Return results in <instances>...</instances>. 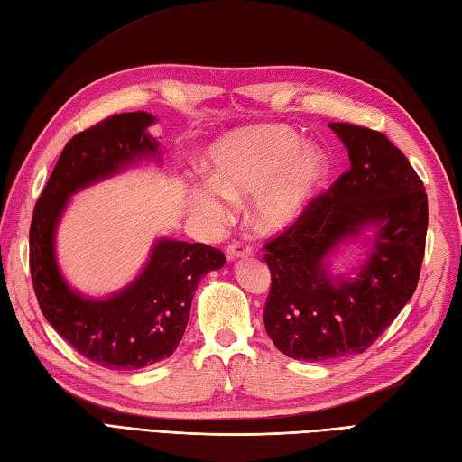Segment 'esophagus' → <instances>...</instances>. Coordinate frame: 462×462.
Instances as JSON below:
<instances>
[{
  "label": "esophagus",
  "mask_w": 462,
  "mask_h": 462,
  "mask_svg": "<svg viewBox=\"0 0 462 462\" xmlns=\"http://www.w3.org/2000/svg\"><path fill=\"white\" fill-rule=\"evenodd\" d=\"M248 255H252V248H250V245L242 244V242L230 244L228 250H226L228 262H236V260H240V257H248Z\"/></svg>",
  "instance_id": "34e87169"
}]
</instances>
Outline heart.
Returning a JSON list of instances; mask_svg holds the SVG:
<instances>
[{
  "mask_svg": "<svg viewBox=\"0 0 462 462\" xmlns=\"http://www.w3.org/2000/svg\"><path fill=\"white\" fill-rule=\"evenodd\" d=\"M210 173L190 182V207L208 224H222L236 200H250L252 226L265 236L282 234L301 220L323 190L327 153L295 130L263 124L230 132L214 142Z\"/></svg>",
  "mask_w": 462,
  "mask_h": 462,
  "instance_id": "1",
  "label": "heart"
}]
</instances>
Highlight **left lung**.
Wrapping results in <instances>:
<instances>
[{
    "label": "left lung",
    "mask_w": 462,
    "mask_h": 462,
    "mask_svg": "<svg viewBox=\"0 0 462 462\" xmlns=\"http://www.w3.org/2000/svg\"><path fill=\"white\" fill-rule=\"evenodd\" d=\"M350 169L293 228L265 244L272 272L263 323L277 350L323 362L362 354L410 301L420 282L427 192L407 157L368 127L328 124ZM360 243L363 263L331 272L342 245Z\"/></svg>",
    "instance_id": "left-lung-1"
}]
</instances>
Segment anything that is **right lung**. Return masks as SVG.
<instances>
[{
  "label": "right lung",
  "mask_w": 462,
  "mask_h": 462,
  "mask_svg": "<svg viewBox=\"0 0 462 462\" xmlns=\"http://www.w3.org/2000/svg\"><path fill=\"white\" fill-rule=\"evenodd\" d=\"M147 112L110 116L74 135L35 205L29 230L31 280L42 315L59 335L108 370H139L169 358L180 345L192 293L226 257L207 244L157 238L134 280L106 297L74 289L57 260V230L70 197L139 163L163 165Z\"/></svg>",
  "instance_id": "add662e5"
}]
</instances>
